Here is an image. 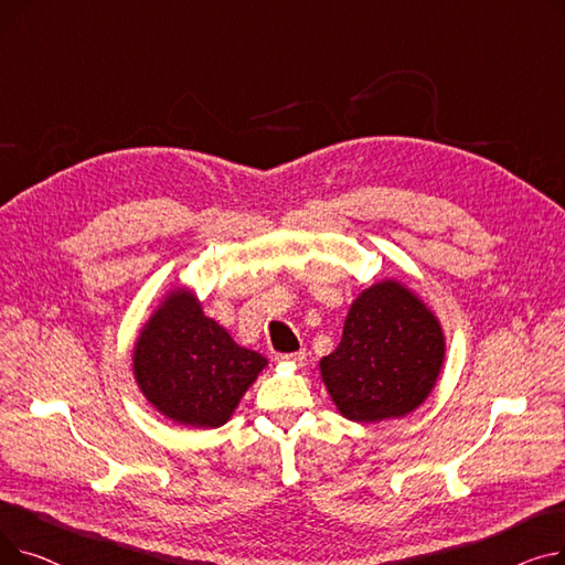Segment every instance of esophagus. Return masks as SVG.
Returning a JSON list of instances; mask_svg holds the SVG:
<instances>
[{
    "mask_svg": "<svg viewBox=\"0 0 565 565\" xmlns=\"http://www.w3.org/2000/svg\"><path fill=\"white\" fill-rule=\"evenodd\" d=\"M279 362H288L292 366H305L307 362V352L305 350H298V352H288V354H277Z\"/></svg>",
    "mask_w": 565,
    "mask_h": 565,
    "instance_id": "34e87169",
    "label": "esophagus"
}]
</instances>
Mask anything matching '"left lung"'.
<instances>
[{
	"instance_id": "left-lung-1",
	"label": "left lung",
	"mask_w": 565,
	"mask_h": 565,
	"mask_svg": "<svg viewBox=\"0 0 565 565\" xmlns=\"http://www.w3.org/2000/svg\"><path fill=\"white\" fill-rule=\"evenodd\" d=\"M441 362L444 334L433 311L398 281H382L352 302L320 373L343 417L375 424L417 409Z\"/></svg>"
}]
</instances>
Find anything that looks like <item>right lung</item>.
Instances as JSON below:
<instances>
[{
    "instance_id": "right-lung-1",
    "label": "right lung",
    "mask_w": 565,
    "mask_h": 565,
    "mask_svg": "<svg viewBox=\"0 0 565 565\" xmlns=\"http://www.w3.org/2000/svg\"><path fill=\"white\" fill-rule=\"evenodd\" d=\"M263 354L241 348L190 290H173L141 330L135 380L158 412L175 424L217 428L228 422L265 369Z\"/></svg>"
}]
</instances>
